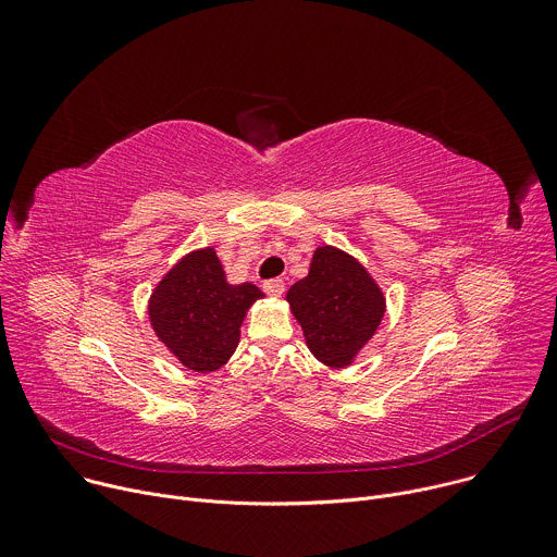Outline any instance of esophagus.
<instances>
[{"label":"esophagus","mask_w":557,"mask_h":557,"mask_svg":"<svg viewBox=\"0 0 557 557\" xmlns=\"http://www.w3.org/2000/svg\"><path fill=\"white\" fill-rule=\"evenodd\" d=\"M264 293L271 295V297H282L284 295V280L275 277V280L264 282Z\"/></svg>","instance_id":"obj_1"}]
</instances>
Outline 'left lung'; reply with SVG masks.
<instances>
[{"instance_id": "1", "label": "left lung", "mask_w": 557, "mask_h": 557, "mask_svg": "<svg viewBox=\"0 0 557 557\" xmlns=\"http://www.w3.org/2000/svg\"><path fill=\"white\" fill-rule=\"evenodd\" d=\"M286 301L308 350L329 368L352 366L385 314L376 280L357 258L331 245L314 249L308 275L288 288Z\"/></svg>"}]
</instances>
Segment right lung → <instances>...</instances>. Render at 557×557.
<instances>
[{
	"mask_svg": "<svg viewBox=\"0 0 557 557\" xmlns=\"http://www.w3.org/2000/svg\"><path fill=\"white\" fill-rule=\"evenodd\" d=\"M264 293L228 284L213 247L183 256L158 282L147 301L153 335L187 370L213 372L240 344L247 310Z\"/></svg>",
	"mask_w": 557,
	"mask_h": 557,
	"instance_id": "obj_1",
	"label": "right lung"
}]
</instances>
